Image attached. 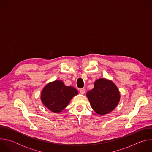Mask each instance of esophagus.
<instances>
[{"label":"esophagus","mask_w":152,"mask_h":152,"mask_svg":"<svg viewBox=\"0 0 152 152\" xmlns=\"http://www.w3.org/2000/svg\"><path fill=\"white\" fill-rule=\"evenodd\" d=\"M79 92L80 94H83L85 93V88H80L79 89Z\"/></svg>","instance_id":"1"}]
</instances>
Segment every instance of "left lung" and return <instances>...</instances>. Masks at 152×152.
Listing matches in <instances>:
<instances>
[{
	"label": "left lung",
	"instance_id": "left-lung-1",
	"mask_svg": "<svg viewBox=\"0 0 152 152\" xmlns=\"http://www.w3.org/2000/svg\"><path fill=\"white\" fill-rule=\"evenodd\" d=\"M94 111L103 115L111 112L120 101V93L116 85L111 80L99 79L94 87L86 93Z\"/></svg>",
	"mask_w": 152,
	"mask_h": 152
}]
</instances>
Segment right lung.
Instances as JSON below:
<instances>
[{"mask_svg":"<svg viewBox=\"0 0 152 152\" xmlns=\"http://www.w3.org/2000/svg\"><path fill=\"white\" fill-rule=\"evenodd\" d=\"M78 91L73 86H67L61 80L48 83L41 94L42 103L51 111L58 113L66 107Z\"/></svg>","mask_w":152,"mask_h":152,"instance_id":"obj_1","label":"right lung"}]
</instances>
